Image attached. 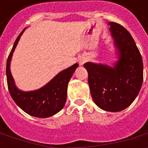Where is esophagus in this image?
<instances>
[{
    "instance_id": "obj_1",
    "label": "esophagus",
    "mask_w": 148,
    "mask_h": 148,
    "mask_svg": "<svg viewBox=\"0 0 148 148\" xmlns=\"http://www.w3.org/2000/svg\"><path fill=\"white\" fill-rule=\"evenodd\" d=\"M86 58H80L79 59V64L80 65H83L85 63V61H86Z\"/></svg>"
}]
</instances>
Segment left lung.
Segmentation results:
<instances>
[{
    "mask_svg": "<svg viewBox=\"0 0 148 148\" xmlns=\"http://www.w3.org/2000/svg\"><path fill=\"white\" fill-rule=\"evenodd\" d=\"M119 59L114 67L87 62L88 84L94 102L110 112L123 110L131 105L143 84V60L129 31L117 23H109Z\"/></svg>",
    "mask_w": 148,
    "mask_h": 148,
    "instance_id": "left-lung-1",
    "label": "left lung"
}]
</instances>
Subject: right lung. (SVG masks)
Instances as JSON below:
<instances>
[{
    "mask_svg": "<svg viewBox=\"0 0 148 148\" xmlns=\"http://www.w3.org/2000/svg\"><path fill=\"white\" fill-rule=\"evenodd\" d=\"M24 30L17 37L8 58L6 75L8 90L14 102L29 115L37 117H51L61 110L65 104L68 84L79 64L75 63L73 66L61 71L47 84L38 90L32 91L19 90L15 85L11 74L10 62L14 50Z\"/></svg>",
    "mask_w": 148,
    "mask_h": 148,
    "instance_id": "right-lung-1",
    "label": "right lung"
}]
</instances>
